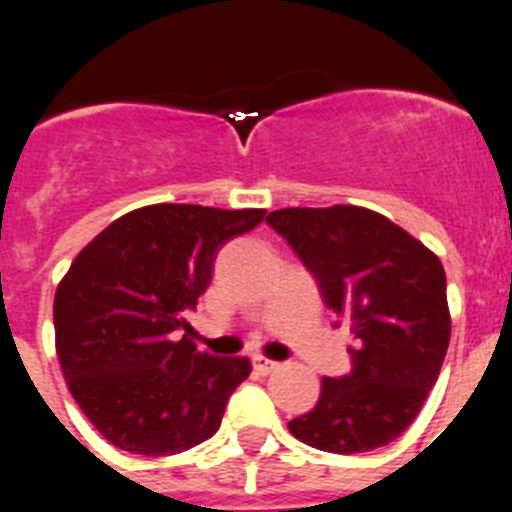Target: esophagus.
<instances>
[{"label": "esophagus", "mask_w": 512, "mask_h": 512, "mask_svg": "<svg viewBox=\"0 0 512 512\" xmlns=\"http://www.w3.org/2000/svg\"><path fill=\"white\" fill-rule=\"evenodd\" d=\"M252 366H255V371H260V374H270V371L278 369V361H270V358L265 356H255L252 358Z\"/></svg>", "instance_id": "obj_1"}]
</instances>
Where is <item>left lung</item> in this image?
Instances as JSON below:
<instances>
[{"mask_svg": "<svg viewBox=\"0 0 512 512\" xmlns=\"http://www.w3.org/2000/svg\"><path fill=\"white\" fill-rule=\"evenodd\" d=\"M267 224L353 336V369L326 376L318 404L288 429L333 455L394 442L417 419L450 346L442 262L384 214L351 204L278 209Z\"/></svg>", "mask_w": 512, "mask_h": 512, "instance_id": "obj_1", "label": "left lung"}]
</instances>
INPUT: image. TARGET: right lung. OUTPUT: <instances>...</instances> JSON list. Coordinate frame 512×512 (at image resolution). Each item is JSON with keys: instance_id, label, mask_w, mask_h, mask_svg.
I'll list each match as a JSON object with an SVG mask.
<instances>
[{"instance_id": "obj_1", "label": "right lung", "mask_w": 512, "mask_h": 512, "mask_svg": "<svg viewBox=\"0 0 512 512\" xmlns=\"http://www.w3.org/2000/svg\"><path fill=\"white\" fill-rule=\"evenodd\" d=\"M265 209L151 204L80 250L52 305L62 376L85 417L118 450L164 457L222 424L250 358H217L189 338L186 313L212 283L219 247Z\"/></svg>"}]
</instances>
